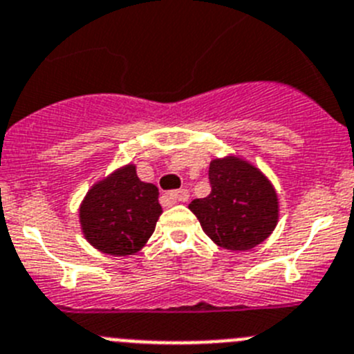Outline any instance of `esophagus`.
<instances>
[{"mask_svg": "<svg viewBox=\"0 0 354 354\" xmlns=\"http://www.w3.org/2000/svg\"><path fill=\"white\" fill-rule=\"evenodd\" d=\"M164 197H166L169 203H185V201H188L190 194H188L187 188H180V190H173V192L166 194Z\"/></svg>", "mask_w": 354, "mask_h": 354, "instance_id": "obj_1", "label": "esophagus"}]
</instances>
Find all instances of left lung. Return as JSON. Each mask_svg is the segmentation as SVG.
Instances as JSON below:
<instances>
[{"label": "left lung", "mask_w": 354, "mask_h": 354, "mask_svg": "<svg viewBox=\"0 0 354 354\" xmlns=\"http://www.w3.org/2000/svg\"><path fill=\"white\" fill-rule=\"evenodd\" d=\"M211 194L194 199L190 211L218 246L246 252L266 241L277 223V194L270 181L237 157L209 164Z\"/></svg>", "instance_id": "left-lung-1"}]
</instances>
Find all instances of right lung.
<instances>
[{"label": "right lung", "instance_id": "obj_1", "mask_svg": "<svg viewBox=\"0 0 354 354\" xmlns=\"http://www.w3.org/2000/svg\"><path fill=\"white\" fill-rule=\"evenodd\" d=\"M160 213L158 188L141 181L136 166L129 164L88 190L80 206V223L95 250L124 257L145 246Z\"/></svg>", "mask_w": 354, "mask_h": 354}]
</instances>
